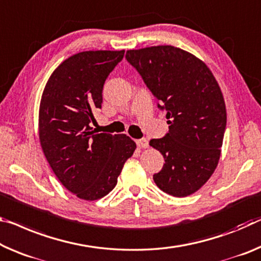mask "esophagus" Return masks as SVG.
<instances>
[{
  "mask_svg": "<svg viewBox=\"0 0 261 261\" xmlns=\"http://www.w3.org/2000/svg\"><path fill=\"white\" fill-rule=\"evenodd\" d=\"M136 143H137L138 147H140V148H147V147H148V142H147V140H146L145 138L136 140Z\"/></svg>",
  "mask_w": 261,
  "mask_h": 261,
  "instance_id": "34e87169",
  "label": "esophagus"
}]
</instances>
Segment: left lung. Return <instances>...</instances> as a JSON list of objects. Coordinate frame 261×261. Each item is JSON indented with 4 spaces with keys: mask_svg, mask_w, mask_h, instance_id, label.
<instances>
[{
    "mask_svg": "<svg viewBox=\"0 0 261 261\" xmlns=\"http://www.w3.org/2000/svg\"><path fill=\"white\" fill-rule=\"evenodd\" d=\"M165 110L168 134L150 145L165 164L155 185L175 197L197 192L217 167L226 126V109L216 79L203 61L171 45L126 51Z\"/></svg>",
    "mask_w": 261,
    "mask_h": 261,
    "instance_id": "8db88e82",
    "label": "left lung"
}]
</instances>
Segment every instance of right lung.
<instances>
[{
	"label": "right lung",
	"instance_id": "right-lung-1",
	"mask_svg": "<svg viewBox=\"0 0 261 261\" xmlns=\"http://www.w3.org/2000/svg\"><path fill=\"white\" fill-rule=\"evenodd\" d=\"M122 51H85L53 71L41 95V150L66 189L86 201L98 200L117 185L136 143L126 135L97 134L90 126L101 108L103 85L124 57Z\"/></svg>",
	"mask_w": 261,
	"mask_h": 261
}]
</instances>
